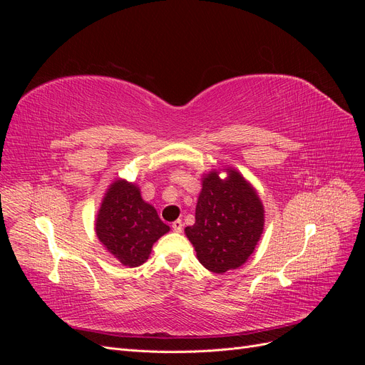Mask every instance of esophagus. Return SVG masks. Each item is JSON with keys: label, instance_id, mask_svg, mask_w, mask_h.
Instances as JSON below:
<instances>
[{"label": "esophagus", "instance_id": "esophagus-1", "mask_svg": "<svg viewBox=\"0 0 365 365\" xmlns=\"http://www.w3.org/2000/svg\"><path fill=\"white\" fill-rule=\"evenodd\" d=\"M172 228H173V231H176V233H181V231H182V220L181 219L175 220V222L172 224Z\"/></svg>", "mask_w": 365, "mask_h": 365}]
</instances>
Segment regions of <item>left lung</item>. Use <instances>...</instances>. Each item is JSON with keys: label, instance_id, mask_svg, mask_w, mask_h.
<instances>
[{"label": "left lung", "instance_id": "obj_1", "mask_svg": "<svg viewBox=\"0 0 365 365\" xmlns=\"http://www.w3.org/2000/svg\"><path fill=\"white\" fill-rule=\"evenodd\" d=\"M225 171V179L220 173ZM195 224L185 227L196 257L208 271L222 274L242 267L254 252L264 227L257 190L235 168L202 175Z\"/></svg>", "mask_w": 365, "mask_h": 365}]
</instances>
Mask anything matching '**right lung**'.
Instances as JSON below:
<instances>
[{
    "mask_svg": "<svg viewBox=\"0 0 365 365\" xmlns=\"http://www.w3.org/2000/svg\"><path fill=\"white\" fill-rule=\"evenodd\" d=\"M94 228L105 250L129 268L145 263L153 244L170 230L155 207L143 200L140 187L123 178L109 184Z\"/></svg>",
    "mask_w": 365,
    "mask_h": 365,
    "instance_id": "right-lung-1",
    "label": "right lung"
}]
</instances>
